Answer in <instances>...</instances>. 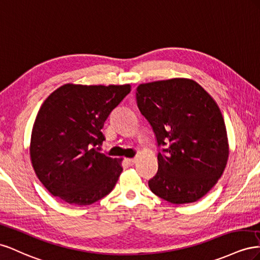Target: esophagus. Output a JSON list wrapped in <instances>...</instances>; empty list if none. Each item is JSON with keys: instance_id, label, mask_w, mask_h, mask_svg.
I'll use <instances>...</instances> for the list:
<instances>
[{"instance_id": "esophagus-1", "label": "esophagus", "mask_w": 260, "mask_h": 260, "mask_svg": "<svg viewBox=\"0 0 260 260\" xmlns=\"http://www.w3.org/2000/svg\"><path fill=\"white\" fill-rule=\"evenodd\" d=\"M125 162H126V165H127V166H134V165H135V162H136V158H133V159H126V160H125Z\"/></svg>"}]
</instances>
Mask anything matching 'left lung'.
Returning <instances> with one entry per match:
<instances>
[{
	"label": "left lung",
	"instance_id": "obj_1",
	"mask_svg": "<svg viewBox=\"0 0 260 260\" xmlns=\"http://www.w3.org/2000/svg\"><path fill=\"white\" fill-rule=\"evenodd\" d=\"M137 107L162 150L148 182L154 195L176 205L195 203L223 173L229 143L218 105L195 80L172 78L140 84Z\"/></svg>",
	"mask_w": 260,
	"mask_h": 260
}]
</instances>
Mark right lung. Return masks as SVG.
Returning <instances> with one entry per match:
<instances>
[{
    "label": "right lung",
    "instance_id": "right-lung-1",
    "mask_svg": "<svg viewBox=\"0 0 260 260\" xmlns=\"http://www.w3.org/2000/svg\"><path fill=\"white\" fill-rule=\"evenodd\" d=\"M131 85L57 88L42 103L31 132L30 159L52 195L75 206L91 205L113 189L122 159L99 151L102 127Z\"/></svg>",
    "mask_w": 260,
    "mask_h": 260
}]
</instances>
